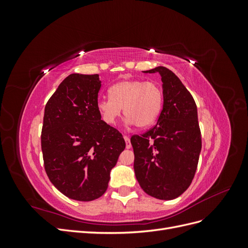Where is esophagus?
Listing matches in <instances>:
<instances>
[{
  "instance_id": "esophagus-1",
  "label": "esophagus",
  "mask_w": 248,
  "mask_h": 248,
  "mask_svg": "<svg viewBox=\"0 0 248 248\" xmlns=\"http://www.w3.org/2000/svg\"><path fill=\"white\" fill-rule=\"evenodd\" d=\"M124 140H125V141H126V149H130V148H131V142H130L129 137L124 136Z\"/></svg>"
}]
</instances>
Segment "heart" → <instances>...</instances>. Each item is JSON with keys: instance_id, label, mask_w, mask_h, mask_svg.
I'll list each match as a JSON object with an SVG mask.
<instances>
[{"instance_id": "heart-1", "label": "heart", "mask_w": 248, "mask_h": 248, "mask_svg": "<svg viewBox=\"0 0 248 248\" xmlns=\"http://www.w3.org/2000/svg\"><path fill=\"white\" fill-rule=\"evenodd\" d=\"M109 98H101L96 103L97 110L108 125L117 123L124 114L127 123L136 124L145 129L158 119L163 103V95L159 86L153 81L142 79H125L112 85Z\"/></svg>"}]
</instances>
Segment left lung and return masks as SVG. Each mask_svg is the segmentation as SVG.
I'll return each mask as SVG.
<instances>
[{
  "instance_id": "8db88e82",
  "label": "left lung",
  "mask_w": 248,
  "mask_h": 248,
  "mask_svg": "<svg viewBox=\"0 0 248 248\" xmlns=\"http://www.w3.org/2000/svg\"><path fill=\"white\" fill-rule=\"evenodd\" d=\"M158 72L163 107L157 124L130 140L133 169L141 189L158 200H174L188 188L202 149L198 108L191 94L171 70L163 66L144 71Z\"/></svg>"
}]
</instances>
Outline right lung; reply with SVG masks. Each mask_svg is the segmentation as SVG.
<instances>
[{"label":"right lung","mask_w":248,"mask_h":248,"mask_svg":"<svg viewBox=\"0 0 248 248\" xmlns=\"http://www.w3.org/2000/svg\"><path fill=\"white\" fill-rule=\"evenodd\" d=\"M98 74L72 73L44 108L41 149L46 174L67 198L90 202L107 191L125 140L97 110Z\"/></svg>","instance_id":"obj_1"}]
</instances>
